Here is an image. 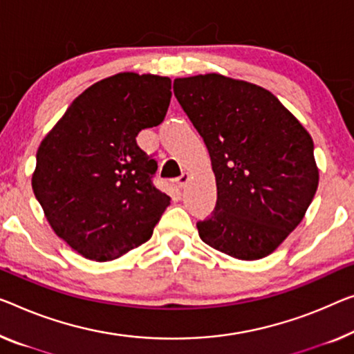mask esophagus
<instances>
[{
    "label": "esophagus",
    "mask_w": 354,
    "mask_h": 354,
    "mask_svg": "<svg viewBox=\"0 0 354 354\" xmlns=\"http://www.w3.org/2000/svg\"><path fill=\"white\" fill-rule=\"evenodd\" d=\"M189 179H191V175H189V173H183V175L178 178V186L184 187L189 183Z\"/></svg>",
    "instance_id": "1"
}]
</instances>
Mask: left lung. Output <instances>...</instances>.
Instances as JSON below:
<instances>
[{
	"label": "left lung",
	"instance_id": "left-lung-1",
	"mask_svg": "<svg viewBox=\"0 0 354 354\" xmlns=\"http://www.w3.org/2000/svg\"><path fill=\"white\" fill-rule=\"evenodd\" d=\"M173 92L207 145L218 187L200 239L241 261L272 254L318 189L312 136L256 84L208 73L175 79Z\"/></svg>",
	"mask_w": 354,
	"mask_h": 354
}]
</instances>
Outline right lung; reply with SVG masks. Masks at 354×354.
Wrapping results in <instances>:
<instances>
[{"instance_id":"add662e5","label":"right lung","mask_w":354,"mask_h":354,"mask_svg":"<svg viewBox=\"0 0 354 354\" xmlns=\"http://www.w3.org/2000/svg\"><path fill=\"white\" fill-rule=\"evenodd\" d=\"M171 79L118 73L86 88L41 141L31 187L52 230L86 259H118L152 236L170 197L136 145L159 125Z\"/></svg>"}]
</instances>
